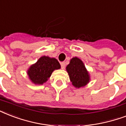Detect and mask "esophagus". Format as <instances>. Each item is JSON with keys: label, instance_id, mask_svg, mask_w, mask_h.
Masks as SVG:
<instances>
[{"label": "esophagus", "instance_id": "1", "mask_svg": "<svg viewBox=\"0 0 126 126\" xmlns=\"http://www.w3.org/2000/svg\"><path fill=\"white\" fill-rule=\"evenodd\" d=\"M60 65H61V68L62 69H64L65 68V66H66V64H65V62H62L60 63Z\"/></svg>", "mask_w": 126, "mask_h": 126}]
</instances>
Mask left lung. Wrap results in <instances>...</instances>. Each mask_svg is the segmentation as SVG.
Instances as JSON below:
<instances>
[{"label":"left lung","mask_w":126,"mask_h":126,"mask_svg":"<svg viewBox=\"0 0 126 126\" xmlns=\"http://www.w3.org/2000/svg\"><path fill=\"white\" fill-rule=\"evenodd\" d=\"M66 69L70 81L76 88L83 87L90 81L89 73L82 60L78 57L72 58Z\"/></svg>","instance_id":"1"}]
</instances>
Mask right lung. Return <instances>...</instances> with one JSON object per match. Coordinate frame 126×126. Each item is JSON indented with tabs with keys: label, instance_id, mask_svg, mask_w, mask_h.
<instances>
[{
	"label": "right lung",
	"instance_id": "1",
	"mask_svg": "<svg viewBox=\"0 0 126 126\" xmlns=\"http://www.w3.org/2000/svg\"><path fill=\"white\" fill-rule=\"evenodd\" d=\"M60 68V63L56 58L43 56L28 68L27 74L33 83L43 85L47 81L54 70Z\"/></svg>",
	"mask_w": 126,
	"mask_h": 126
}]
</instances>
